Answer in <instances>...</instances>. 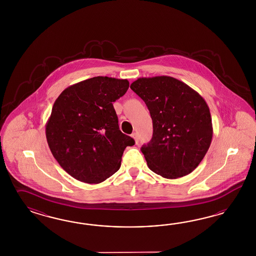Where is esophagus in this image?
I'll list each match as a JSON object with an SVG mask.
<instances>
[{"label": "esophagus", "mask_w": 256, "mask_h": 256, "mask_svg": "<svg viewBox=\"0 0 256 256\" xmlns=\"http://www.w3.org/2000/svg\"><path fill=\"white\" fill-rule=\"evenodd\" d=\"M132 137L133 139L135 140V142H136V144H138V142H139V137H138L137 133H132Z\"/></svg>", "instance_id": "1"}]
</instances>
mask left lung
Listing matches in <instances>:
<instances>
[{
  "mask_svg": "<svg viewBox=\"0 0 256 256\" xmlns=\"http://www.w3.org/2000/svg\"><path fill=\"white\" fill-rule=\"evenodd\" d=\"M130 88L146 102L153 121V137L140 148L149 169L168 179L190 174L206 154L213 136L206 100L169 76L139 78Z\"/></svg>",
  "mask_w": 256,
  "mask_h": 256,
  "instance_id": "1",
  "label": "left lung"
}]
</instances>
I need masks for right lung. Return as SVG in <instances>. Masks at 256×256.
Wrapping results in <instances>:
<instances>
[{"mask_svg": "<svg viewBox=\"0 0 256 256\" xmlns=\"http://www.w3.org/2000/svg\"><path fill=\"white\" fill-rule=\"evenodd\" d=\"M128 86V80L98 76L68 87L55 100L46 142L72 178L98 184L119 170L124 148L135 142L119 130L112 102Z\"/></svg>", "mask_w": 256, "mask_h": 256, "instance_id": "1", "label": "right lung"}]
</instances>
